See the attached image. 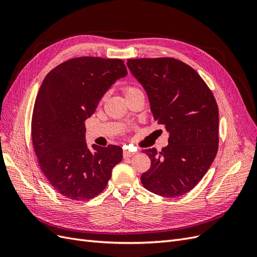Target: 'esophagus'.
<instances>
[{
  "label": "esophagus",
  "mask_w": 257,
  "mask_h": 257,
  "mask_svg": "<svg viewBox=\"0 0 257 257\" xmlns=\"http://www.w3.org/2000/svg\"><path fill=\"white\" fill-rule=\"evenodd\" d=\"M134 154H135L134 152H131V151H128V150H124V151H123V158H124V159L132 158Z\"/></svg>",
  "instance_id": "1"
}]
</instances>
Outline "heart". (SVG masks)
Segmentation results:
<instances>
[{"instance_id":"1","label":"heart","mask_w":257,"mask_h":257,"mask_svg":"<svg viewBox=\"0 0 257 257\" xmlns=\"http://www.w3.org/2000/svg\"><path fill=\"white\" fill-rule=\"evenodd\" d=\"M134 91H138V89H136L134 87H127V88H125V95L128 94V93H131V92H134Z\"/></svg>"}]
</instances>
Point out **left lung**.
<instances>
[{"label": "left lung", "instance_id": "obj_1", "mask_svg": "<svg viewBox=\"0 0 257 257\" xmlns=\"http://www.w3.org/2000/svg\"><path fill=\"white\" fill-rule=\"evenodd\" d=\"M126 65L147 92L154 121L169 133L162 151L144 150L151 167L142 183L163 197L181 196L195 188L217 153L215 98L195 69L174 58L130 59Z\"/></svg>", "mask_w": 257, "mask_h": 257}]
</instances>
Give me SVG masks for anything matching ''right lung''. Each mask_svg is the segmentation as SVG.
<instances>
[{"label": "right lung", "mask_w": 257, "mask_h": 257, "mask_svg": "<svg viewBox=\"0 0 257 257\" xmlns=\"http://www.w3.org/2000/svg\"><path fill=\"white\" fill-rule=\"evenodd\" d=\"M126 74L120 59L81 57L63 62L45 77L34 104L32 142L43 174L65 198L97 196L122 160L119 146L89 149L84 121Z\"/></svg>", "instance_id": "1"}]
</instances>
